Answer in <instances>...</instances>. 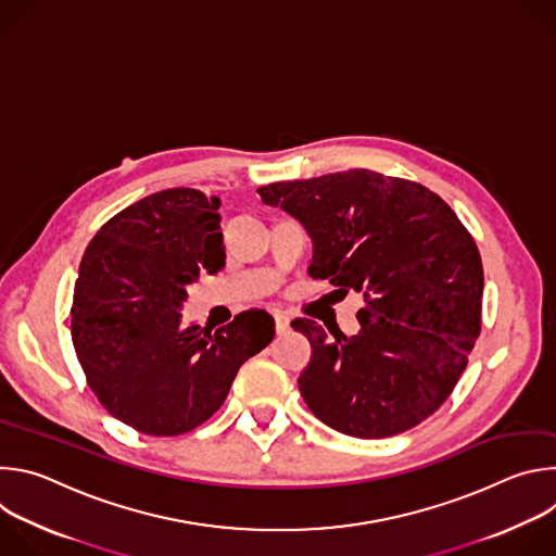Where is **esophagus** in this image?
Returning a JSON list of instances; mask_svg holds the SVG:
<instances>
[{"label":"esophagus","mask_w":556,"mask_h":556,"mask_svg":"<svg viewBox=\"0 0 556 556\" xmlns=\"http://www.w3.org/2000/svg\"><path fill=\"white\" fill-rule=\"evenodd\" d=\"M290 326V319L286 312H275V328H277V334H283Z\"/></svg>","instance_id":"obj_1"}]
</instances>
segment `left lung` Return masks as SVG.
Listing matches in <instances>:
<instances>
[{"label": "left lung", "instance_id": "1", "mask_svg": "<svg viewBox=\"0 0 556 556\" xmlns=\"http://www.w3.org/2000/svg\"><path fill=\"white\" fill-rule=\"evenodd\" d=\"M309 235V277L361 292V330L292 328L312 356L299 376L309 412L354 438L399 435L453 391L482 328L484 270L451 206L422 185L369 169L260 187Z\"/></svg>", "mask_w": 556, "mask_h": 556}]
</instances>
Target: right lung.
I'll list each match as a JSON object with an SVG mask.
<instances>
[{
    "instance_id": "obj_1",
    "label": "right lung",
    "mask_w": 556,
    "mask_h": 556,
    "mask_svg": "<svg viewBox=\"0 0 556 556\" xmlns=\"http://www.w3.org/2000/svg\"><path fill=\"white\" fill-rule=\"evenodd\" d=\"M219 204L198 189L151 193L105 222L78 266L70 309L78 363L108 414L147 435L206 422L275 337L264 309L215 332L182 326L187 288L226 266Z\"/></svg>"
}]
</instances>
